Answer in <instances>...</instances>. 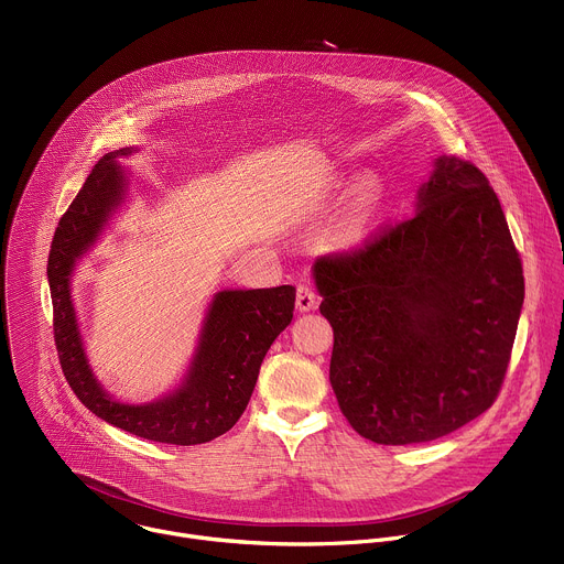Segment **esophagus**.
I'll use <instances>...</instances> for the list:
<instances>
[{
    "label": "esophagus",
    "mask_w": 564,
    "mask_h": 564,
    "mask_svg": "<svg viewBox=\"0 0 564 564\" xmlns=\"http://www.w3.org/2000/svg\"><path fill=\"white\" fill-rule=\"evenodd\" d=\"M295 306H297L300 313H308V311L317 308V293L313 291L311 284H300V286H297Z\"/></svg>",
    "instance_id": "1"
}]
</instances>
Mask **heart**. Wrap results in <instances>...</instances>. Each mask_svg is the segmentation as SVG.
Masks as SVG:
<instances>
[{"mask_svg":"<svg viewBox=\"0 0 564 564\" xmlns=\"http://www.w3.org/2000/svg\"><path fill=\"white\" fill-rule=\"evenodd\" d=\"M375 203H377V187L372 181H368L361 185L355 203L350 205V209L341 223L339 234L346 245H355L366 236L368 225L375 214Z\"/></svg>","mask_w":564,"mask_h":564,"instance_id":"b5f03b06","label":"heart"}]
</instances>
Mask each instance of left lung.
Instances as JSON below:
<instances>
[{
	"label": "left lung",
	"mask_w": 564,
	"mask_h": 564,
	"mask_svg": "<svg viewBox=\"0 0 564 564\" xmlns=\"http://www.w3.org/2000/svg\"><path fill=\"white\" fill-rule=\"evenodd\" d=\"M311 271L335 333L330 386L361 436L425 443L494 403L524 280L500 203L471 163L434 159L408 220Z\"/></svg>",
	"instance_id": "left-lung-1"
}]
</instances>
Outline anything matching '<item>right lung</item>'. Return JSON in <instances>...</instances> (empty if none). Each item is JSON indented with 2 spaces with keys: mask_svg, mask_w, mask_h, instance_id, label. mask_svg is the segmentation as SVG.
<instances>
[{
  "mask_svg": "<svg viewBox=\"0 0 564 564\" xmlns=\"http://www.w3.org/2000/svg\"><path fill=\"white\" fill-rule=\"evenodd\" d=\"M139 152V148H121L106 154L55 231L48 258L55 341L70 388L99 419L141 438L198 445L231 430L245 412L267 350L293 319L295 286L214 293L181 383L143 403L117 399L90 366L73 280L79 262L128 205L132 178L121 159Z\"/></svg>",
  "mask_w": 564,
  "mask_h": 564,
  "instance_id": "right-lung-1",
  "label": "right lung"
}]
</instances>
